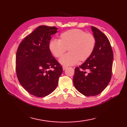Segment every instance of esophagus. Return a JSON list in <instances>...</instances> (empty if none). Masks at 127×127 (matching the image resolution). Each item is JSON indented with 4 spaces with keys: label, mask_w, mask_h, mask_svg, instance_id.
<instances>
[{
    "label": "esophagus",
    "mask_w": 127,
    "mask_h": 127,
    "mask_svg": "<svg viewBox=\"0 0 127 127\" xmlns=\"http://www.w3.org/2000/svg\"><path fill=\"white\" fill-rule=\"evenodd\" d=\"M62 67H63V70H65L67 68H68V67L66 66H63Z\"/></svg>",
    "instance_id": "34e87169"
}]
</instances>
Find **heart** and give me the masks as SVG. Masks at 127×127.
I'll return each mask as SVG.
<instances>
[{
  "label": "heart",
  "mask_w": 127,
  "mask_h": 127,
  "mask_svg": "<svg viewBox=\"0 0 127 127\" xmlns=\"http://www.w3.org/2000/svg\"><path fill=\"white\" fill-rule=\"evenodd\" d=\"M95 37L92 34L85 33L79 29H73L62 33L59 40H53L48 47L51 53L57 58H60L68 49L69 53L60 59L61 63L71 65L85 62L90 58L95 49Z\"/></svg>",
  "instance_id": "heart-1"
}]
</instances>
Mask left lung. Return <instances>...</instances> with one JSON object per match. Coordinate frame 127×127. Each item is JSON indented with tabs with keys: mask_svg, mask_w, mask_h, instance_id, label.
<instances>
[{
	"mask_svg": "<svg viewBox=\"0 0 127 127\" xmlns=\"http://www.w3.org/2000/svg\"><path fill=\"white\" fill-rule=\"evenodd\" d=\"M96 39L92 55L81 65L75 69L73 83L76 90L84 95L95 96L108 85L112 76L114 59L111 44L107 36L91 27Z\"/></svg>",
	"mask_w": 127,
	"mask_h": 127,
	"instance_id": "obj_1",
	"label": "left lung"
}]
</instances>
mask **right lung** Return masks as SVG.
Segmentation results:
<instances>
[{"label": "right lung", "mask_w": 127, "mask_h": 127, "mask_svg": "<svg viewBox=\"0 0 127 127\" xmlns=\"http://www.w3.org/2000/svg\"><path fill=\"white\" fill-rule=\"evenodd\" d=\"M55 27L40 26L20 43L16 56V71L21 85L32 95L44 97L56 88L63 68L48 47Z\"/></svg>", "instance_id": "add662e5"}]
</instances>
